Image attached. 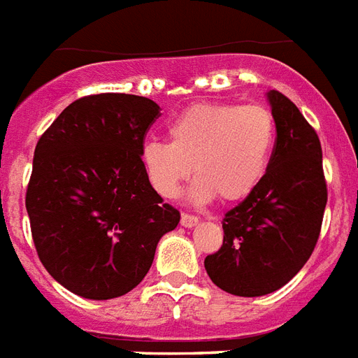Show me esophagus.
<instances>
[{"mask_svg": "<svg viewBox=\"0 0 358 358\" xmlns=\"http://www.w3.org/2000/svg\"><path fill=\"white\" fill-rule=\"evenodd\" d=\"M196 224H198V217H194V215H187V213L181 215V227L194 228Z\"/></svg>", "mask_w": 358, "mask_h": 358, "instance_id": "obj_1", "label": "esophagus"}]
</instances>
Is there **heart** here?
Returning <instances> with one entry per match:
<instances>
[{
    "instance_id": "heart-1",
    "label": "heart",
    "mask_w": 358,
    "mask_h": 358,
    "mask_svg": "<svg viewBox=\"0 0 358 358\" xmlns=\"http://www.w3.org/2000/svg\"><path fill=\"white\" fill-rule=\"evenodd\" d=\"M168 139H150L141 147V164L158 194L176 198L192 168L190 201L208 203L215 196L238 201L268 171L275 118L260 103H200L169 122Z\"/></svg>"
}]
</instances>
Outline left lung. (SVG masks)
I'll return each instance as SVG.
<instances>
[{
  "mask_svg": "<svg viewBox=\"0 0 358 358\" xmlns=\"http://www.w3.org/2000/svg\"><path fill=\"white\" fill-rule=\"evenodd\" d=\"M275 118V150L259 187L224 215L222 247L203 260L219 289L264 296L308 262L327 208L321 141L291 99L266 92Z\"/></svg>",
  "mask_w": 358,
  "mask_h": 358,
  "instance_id": "8db88e82",
  "label": "left lung"
}]
</instances>
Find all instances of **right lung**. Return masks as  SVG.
Returning a JSON list of instances; mask_svg holds the SVG:
<instances>
[{"label": "right lung", "instance_id": "obj_1", "mask_svg": "<svg viewBox=\"0 0 358 358\" xmlns=\"http://www.w3.org/2000/svg\"><path fill=\"white\" fill-rule=\"evenodd\" d=\"M158 115L143 96L96 94L67 106L37 141L26 192L31 236L48 273L77 296L136 289L160 238L179 224L141 164Z\"/></svg>", "mask_w": 358, "mask_h": 358}]
</instances>
